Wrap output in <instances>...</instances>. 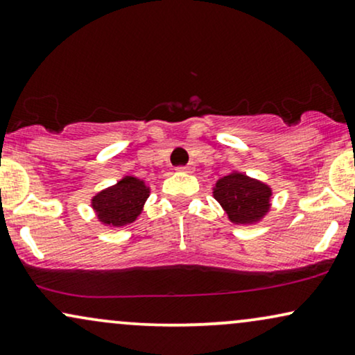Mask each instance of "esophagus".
<instances>
[{
	"label": "esophagus",
	"instance_id": "34e87169",
	"mask_svg": "<svg viewBox=\"0 0 355 355\" xmlns=\"http://www.w3.org/2000/svg\"><path fill=\"white\" fill-rule=\"evenodd\" d=\"M178 171H181V173H194V166H192V164L179 166Z\"/></svg>",
	"mask_w": 355,
	"mask_h": 355
}]
</instances>
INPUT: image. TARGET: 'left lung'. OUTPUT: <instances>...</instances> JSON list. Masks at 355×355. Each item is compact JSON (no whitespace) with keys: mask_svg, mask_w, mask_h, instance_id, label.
<instances>
[{"mask_svg":"<svg viewBox=\"0 0 355 355\" xmlns=\"http://www.w3.org/2000/svg\"><path fill=\"white\" fill-rule=\"evenodd\" d=\"M214 198L234 224H253L268 212L271 189L242 173H232L218 179Z\"/></svg>","mask_w":355,"mask_h":355,"instance_id":"1","label":"left lung"}]
</instances>
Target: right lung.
Wrapping results in <instances>:
<instances>
[{"mask_svg": "<svg viewBox=\"0 0 355 355\" xmlns=\"http://www.w3.org/2000/svg\"><path fill=\"white\" fill-rule=\"evenodd\" d=\"M150 189L143 181L126 176L115 186L98 192L92 199V207L97 212L98 220L105 225L121 227L137 220L146 202Z\"/></svg>", "mask_w": 355, "mask_h": 355, "instance_id": "obj_1", "label": "right lung"}]
</instances>
